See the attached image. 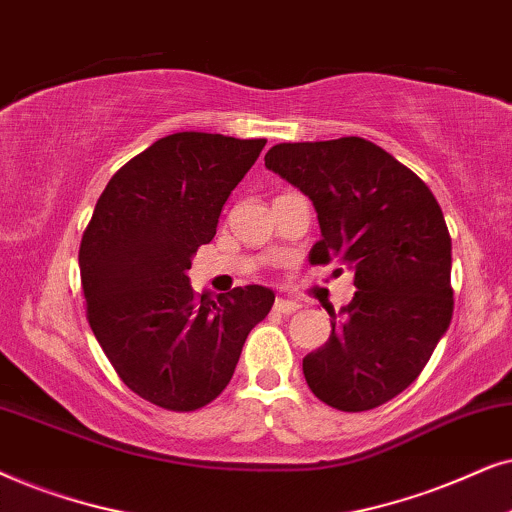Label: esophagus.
I'll use <instances>...</instances> for the list:
<instances>
[{"instance_id": "obj_1", "label": "esophagus", "mask_w": 512, "mask_h": 512, "mask_svg": "<svg viewBox=\"0 0 512 512\" xmlns=\"http://www.w3.org/2000/svg\"><path fill=\"white\" fill-rule=\"evenodd\" d=\"M274 309L278 311V313H295L297 309H302V304L299 302H295V299H276V304H274Z\"/></svg>"}]
</instances>
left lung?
Wrapping results in <instances>:
<instances>
[{"label":"left lung","instance_id":"obj_1","mask_svg":"<svg viewBox=\"0 0 512 512\" xmlns=\"http://www.w3.org/2000/svg\"><path fill=\"white\" fill-rule=\"evenodd\" d=\"M264 166L309 196L320 241L311 264L344 262L356 295L330 320V339L304 358L306 384L342 412L403 393L452 320V238L410 168L365 138L281 142Z\"/></svg>","mask_w":512,"mask_h":512}]
</instances>
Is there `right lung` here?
Returning <instances> with one entry per match:
<instances>
[{"instance_id":"obj_1","label":"right lung","mask_w":512,"mask_h":512,"mask_svg":"<svg viewBox=\"0 0 512 512\" xmlns=\"http://www.w3.org/2000/svg\"><path fill=\"white\" fill-rule=\"evenodd\" d=\"M264 145L196 131L156 140L107 182L81 238L88 325L121 381L166 410L215 400L274 306L264 285L213 297L187 276Z\"/></svg>"}]
</instances>
